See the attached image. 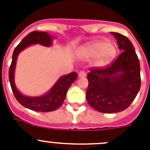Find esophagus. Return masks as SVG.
<instances>
[{"label": "esophagus", "mask_w": 150, "mask_h": 150, "mask_svg": "<svg viewBox=\"0 0 150 150\" xmlns=\"http://www.w3.org/2000/svg\"><path fill=\"white\" fill-rule=\"evenodd\" d=\"M86 76V74L84 71H80L79 72V78H83V77H85Z\"/></svg>", "instance_id": "1"}]
</instances>
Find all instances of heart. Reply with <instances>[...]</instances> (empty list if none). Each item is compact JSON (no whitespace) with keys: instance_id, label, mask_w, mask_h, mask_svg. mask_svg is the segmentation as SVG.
Segmentation results:
<instances>
[{"instance_id":"heart-1","label":"heart","mask_w":150,"mask_h":150,"mask_svg":"<svg viewBox=\"0 0 150 150\" xmlns=\"http://www.w3.org/2000/svg\"><path fill=\"white\" fill-rule=\"evenodd\" d=\"M117 49L114 44L108 43L104 40H97L83 46L81 55L85 59L95 58V62L99 66L107 65L114 57Z\"/></svg>"}]
</instances>
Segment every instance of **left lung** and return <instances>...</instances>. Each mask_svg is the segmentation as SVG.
Here are the masks:
<instances>
[{"mask_svg": "<svg viewBox=\"0 0 150 150\" xmlns=\"http://www.w3.org/2000/svg\"><path fill=\"white\" fill-rule=\"evenodd\" d=\"M122 52L104 67L92 68L88 74V103L101 113L126 110L137 97L141 85L140 65L135 49L129 39L111 32Z\"/></svg>", "mask_w": 150, "mask_h": 150, "instance_id": "8db88e82", "label": "left lung"}]
</instances>
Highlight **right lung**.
I'll list each match as a JSON object with an SVG mask.
<instances>
[{
	"label": "right lung",
	"instance_id": "add662e5",
	"mask_svg": "<svg viewBox=\"0 0 150 150\" xmlns=\"http://www.w3.org/2000/svg\"><path fill=\"white\" fill-rule=\"evenodd\" d=\"M52 37L46 32L33 31L30 33L15 48L9 69V81L15 98L21 105L34 111L50 112L57 110L63 103L69 88L78 77L76 72H71L62 76L52 88L42 96H26L17 90L14 83V70L19 53L33 44L39 43L44 46H50L52 44Z\"/></svg>",
	"mask_w": 150,
	"mask_h": 150
}]
</instances>
